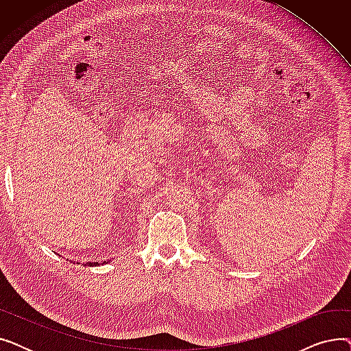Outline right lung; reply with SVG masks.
Returning a JSON list of instances; mask_svg holds the SVG:
<instances>
[{"instance_id":"1","label":"right lung","mask_w":351,"mask_h":351,"mask_svg":"<svg viewBox=\"0 0 351 351\" xmlns=\"http://www.w3.org/2000/svg\"><path fill=\"white\" fill-rule=\"evenodd\" d=\"M104 263H106V262H102V265H104ZM98 265H99L98 262H94V263H86V266H98Z\"/></svg>"}]
</instances>
